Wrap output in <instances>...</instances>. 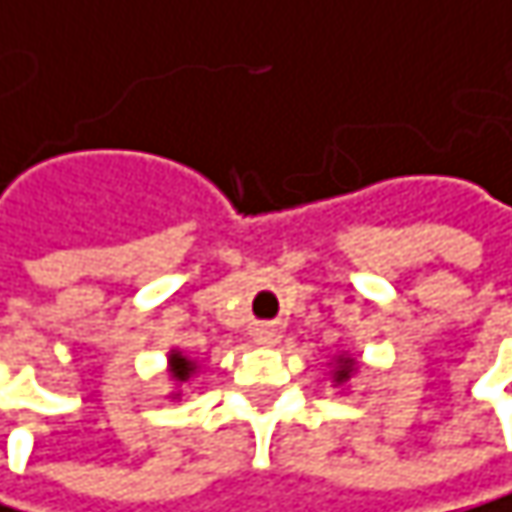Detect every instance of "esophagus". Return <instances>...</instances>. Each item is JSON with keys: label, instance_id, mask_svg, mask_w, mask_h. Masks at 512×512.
I'll list each match as a JSON object with an SVG mask.
<instances>
[{"label": "esophagus", "instance_id": "obj_1", "mask_svg": "<svg viewBox=\"0 0 512 512\" xmlns=\"http://www.w3.org/2000/svg\"><path fill=\"white\" fill-rule=\"evenodd\" d=\"M254 342H258V345H276V339H279V330L273 327V324H258V327H254Z\"/></svg>", "mask_w": 512, "mask_h": 512}]
</instances>
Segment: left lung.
Segmentation results:
<instances>
[{"mask_svg": "<svg viewBox=\"0 0 512 512\" xmlns=\"http://www.w3.org/2000/svg\"><path fill=\"white\" fill-rule=\"evenodd\" d=\"M354 372H357V360H354V357H345V354H342V357L336 360V372H333V381H336V384H345V381H351V375H354Z\"/></svg>", "mask_w": 512, "mask_h": 512, "instance_id": "left-lung-1", "label": "left lung"}]
</instances>
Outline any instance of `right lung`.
Returning a JSON list of instances; mask_svg holds the SVG:
<instances>
[{
	"mask_svg": "<svg viewBox=\"0 0 512 512\" xmlns=\"http://www.w3.org/2000/svg\"><path fill=\"white\" fill-rule=\"evenodd\" d=\"M167 366H170V378H173V381H179V384H182V381H188V378L194 375V369H197V366H194L182 351H170Z\"/></svg>",
	"mask_w": 512,
	"mask_h": 512,
	"instance_id": "obj_1",
	"label": "right lung"
}]
</instances>
